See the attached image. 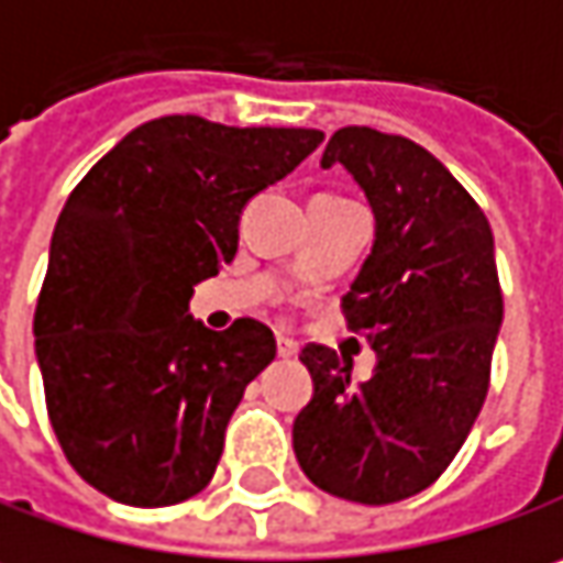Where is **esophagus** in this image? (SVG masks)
<instances>
[{"label": "esophagus", "mask_w": 563, "mask_h": 563, "mask_svg": "<svg viewBox=\"0 0 563 563\" xmlns=\"http://www.w3.org/2000/svg\"><path fill=\"white\" fill-rule=\"evenodd\" d=\"M277 353H280L283 360H289V356H296V353H299V344L280 334V338H277Z\"/></svg>", "instance_id": "34e87169"}]
</instances>
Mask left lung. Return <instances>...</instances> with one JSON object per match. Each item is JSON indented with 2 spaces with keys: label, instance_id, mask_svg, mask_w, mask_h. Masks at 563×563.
Masks as SVG:
<instances>
[{
  "label": "left lung",
  "instance_id": "1",
  "mask_svg": "<svg viewBox=\"0 0 563 563\" xmlns=\"http://www.w3.org/2000/svg\"><path fill=\"white\" fill-rule=\"evenodd\" d=\"M331 165L347 168L376 213L373 251L341 306L379 363L353 382L350 356L306 344L314 395L292 449L314 487L382 507L427 490L472 433L504 292L487 216L440 158L405 136L344 126L321 155Z\"/></svg>",
  "mask_w": 563,
  "mask_h": 563
}]
</instances>
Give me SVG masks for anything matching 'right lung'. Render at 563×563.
Wrapping results in <instances>:
<instances>
[{
  "mask_svg": "<svg viewBox=\"0 0 563 563\" xmlns=\"http://www.w3.org/2000/svg\"><path fill=\"white\" fill-rule=\"evenodd\" d=\"M324 140L194 114L126 133L56 219L34 312L53 433L95 490L172 507L213 478L229 417L274 356L254 318L210 331L194 286L239 251V216Z\"/></svg>",
  "mask_w": 563,
  "mask_h": 563,
  "instance_id": "1",
  "label": "right lung"
}]
</instances>
